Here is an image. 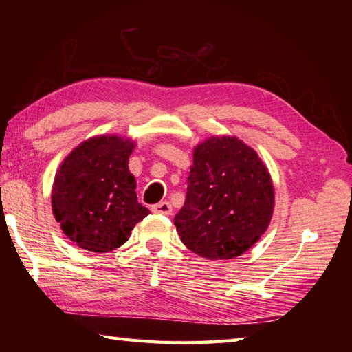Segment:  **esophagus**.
Wrapping results in <instances>:
<instances>
[{
	"instance_id": "1",
	"label": "esophagus",
	"mask_w": 352,
	"mask_h": 352,
	"mask_svg": "<svg viewBox=\"0 0 352 352\" xmlns=\"http://www.w3.org/2000/svg\"><path fill=\"white\" fill-rule=\"evenodd\" d=\"M151 210L154 213H159V214H170L172 213V206L169 203H166V201H163V203H159L157 206H153Z\"/></svg>"
}]
</instances>
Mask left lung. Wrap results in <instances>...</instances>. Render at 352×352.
Segmentation results:
<instances>
[{"instance_id":"left-lung-1","label":"left lung","mask_w":352,"mask_h":352,"mask_svg":"<svg viewBox=\"0 0 352 352\" xmlns=\"http://www.w3.org/2000/svg\"><path fill=\"white\" fill-rule=\"evenodd\" d=\"M188 193L174 223L182 242L208 260L242 256L272 219V178L258 154L234 136L193 148Z\"/></svg>"}]
</instances>
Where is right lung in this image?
Segmentation results:
<instances>
[{
  "mask_svg": "<svg viewBox=\"0 0 352 352\" xmlns=\"http://www.w3.org/2000/svg\"><path fill=\"white\" fill-rule=\"evenodd\" d=\"M136 142L100 134L81 142L58 166L51 190L52 214L65 236L91 252L124 245L149 214L138 203L129 159Z\"/></svg>",
  "mask_w": 352,
  "mask_h": 352,
  "instance_id": "right-lung-1",
  "label": "right lung"
}]
</instances>
